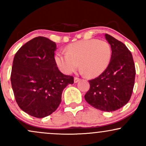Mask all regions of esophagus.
Instances as JSON below:
<instances>
[{"mask_svg":"<svg viewBox=\"0 0 146 146\" xmlns=\"http://www.w3.org/2000/svg\"><path fill=\"white\" fill-rule=\"evenodd\" d=\"M80 81V79L77 78V77H75V78H74V82L75 83H78V82Z\"/></svg>","mask_w":146,"mask_h":146,"instance_id":"34e87169","label":"esophagus"}]
</instances>
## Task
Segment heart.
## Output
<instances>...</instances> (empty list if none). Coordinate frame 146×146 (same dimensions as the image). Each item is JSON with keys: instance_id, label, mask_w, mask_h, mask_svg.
Returning a JSON list of instances; mask_svg holds the SVG:
<instances>
[{"instance_id": "obj_1", "label": "heart", "mask_w": 146, "mask_h": 146, "mask_svg": "<svg viewBox=\"0 0 146 146\" xmlns=\"http://www.w3.org/2000/svg\"><path fill=\"white\" fill-rule=\"evenodd\" d=\"M112 48L109 43L98 39L83 40L69 44L66 53H57L55 62L62 72L71 74L80 68L87 76L101 75L111 60Z\"/></svg>"}]
</instances>
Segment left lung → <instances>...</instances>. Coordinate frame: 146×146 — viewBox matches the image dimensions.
I'll list each match as a JSON object with an SVG mask.
<instances>
[{"label":"left lung","instance_id":"left-lung-1","mask_svg":"<svg viewBox=\"0 0 146 146\" xmlns=\"http://www.w3.org/2000/svg\"><path fill=\"white\" fill-rule=\"evenodd\" d=\"M105 38L112 48L111 60L104 73L88 81L90 88L84 98L97 109L113 112L130 100L136 71L132 53L126 46L107 33Z\"/></svg>","mask_w":146,"mask_h":146}]
</instances>
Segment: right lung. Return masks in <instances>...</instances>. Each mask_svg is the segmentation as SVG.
Returning <instances> with one entry per match:
<instances>
[{"label": "right lung", "mask_w": 146, "mask_h": 146, "mask_svg": "<svg viewBox=\"0 0 146 146\" xmlns=\"http://www.w3.org/2000/svg\"><path fill=\"white\" fill-rule=\"evenodd\" d=\"M56 44L36 37L22 46L15 55L11 82L16 101L31 116L43 118L59 106L62 93L73 77L64 75L55 62Z\"/></svg>", "instance_id": "add662e5"}]
</instances>
